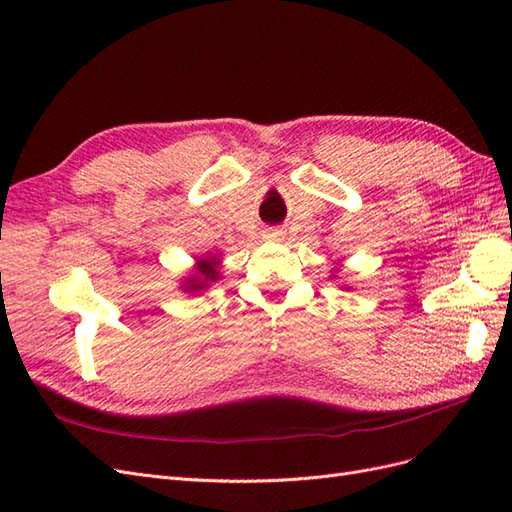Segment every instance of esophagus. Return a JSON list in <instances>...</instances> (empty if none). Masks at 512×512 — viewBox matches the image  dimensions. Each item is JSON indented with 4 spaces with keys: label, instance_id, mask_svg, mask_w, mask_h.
<instances>
[{
    "label": "esophagus",
    "instance_id": "esophagus-1",
    "mask_svg": "<svg viewBox=\"0 0 512 512\" xmlns=\"http://www.w3.org/2000/svg\"><path fill=\"white\" fill-rule=\"evenodd\" d=\"M267 239H271V241H280V239H284V230H277V228L269 230V232H267Z\"/></svg>",
    "mask_w": 512,
    "mask_h": 512
}]
</instances>
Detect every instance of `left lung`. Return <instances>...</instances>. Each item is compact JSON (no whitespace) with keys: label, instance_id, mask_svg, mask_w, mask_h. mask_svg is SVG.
<instances>
[{"label":"left lung","instance_id":"obj_1","mask_svg":"<svg viewBox=\"0 0 512 512\" xmlns=\"http://www.w3.org/2000/svg\"><path fill=\"white\" fill-rule=\"evenodd\" d=\"M342 288H344V290H350V288H352V286H346V284H344V286H342Z\"/></svg>","mask_w":512,"mask_h":512}]
</instances>
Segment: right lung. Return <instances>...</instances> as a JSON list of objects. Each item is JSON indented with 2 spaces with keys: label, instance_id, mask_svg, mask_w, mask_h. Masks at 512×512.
Segmentation results:
<instances>
[{
  "label": "right lung",
  "instance_id": "obj_1",
  "mask_svg": "<svg viewBox=\"0 0 512 512\" xmlns=\"http://www.w3.org/2000/svg\"><path fill=\"white\" fill-rule=\"evenodd\" d=\"M220 269H222V256L220 254L198 256L196 262H194V271L183 277V282H181L179 288L183 292H190V294L209 290L211 284L222 280Z\"/></svg>",
  "mask_w": 512,
  "mask_h": 512
}]
</instances>
